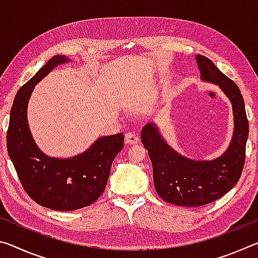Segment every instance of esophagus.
<instances>
[{
    "instance_id": "1",
    "label": "esophagus",
    "mask_w": 258,
    "mask_h": 258,
    "mask_svg": "<svg viewBox=\"0 0 258 258\" xmlns=\"http://www.w3.org/2000/svg\"><path fill=\"white\" fill-rule=\"evenodd\" d=\"M139 142H140V138L137 134L133 132L125 133V143H127V145H137Z\"/></svg>"
}]
</instances>
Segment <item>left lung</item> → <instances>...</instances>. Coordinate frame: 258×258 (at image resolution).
I'll return each mask as SVG.
<instances>
[{
	"label": "left lung",
	"instance_id": "left-lung-1",
	"mask_svg": "<svg viewBox=\"0 0 258 258\" xmlns=\"http://www.w3.org/2000/svg\"><path fill=\"white\" fill-rule=\"evenodd\" d=\"M196 59L203 80L220 86L232 102L234 133L229 149L215 160L196 161L168 147L154 124H147L141 132V141L154 169L157 194L166 203L184 207L211 204L237 184L246 160L249 132L244 101L237 84L205 55Z\"/></svg>",
	"mask_w": 258,
	"mask_h": 258
}]
</instances>
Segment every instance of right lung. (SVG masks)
I'll return each instance as SVG.
<instances>
[{
    "mask_svg": "<svg viewBox=\"0 0 258 258\" xmlns=\"http://www.w3.org/2000/svg\"><path fill=\"white\" fill-rule=\"evenodd\" d=\"M69 61L54 55L36 75L20 87L12 104L7 132L9 156L26 194L35 203L54 211H75L100 198L110 174L112 160L124 147V134L103 137L80 156L55 159L35 145L27 123V104L34 86L58 63Z\"/></svg>",
    "mask_w": 258,
    "mask_h": 258,
    "instance_id": "right-lung-1",
    "label": "right lung"
}]
</instances>
